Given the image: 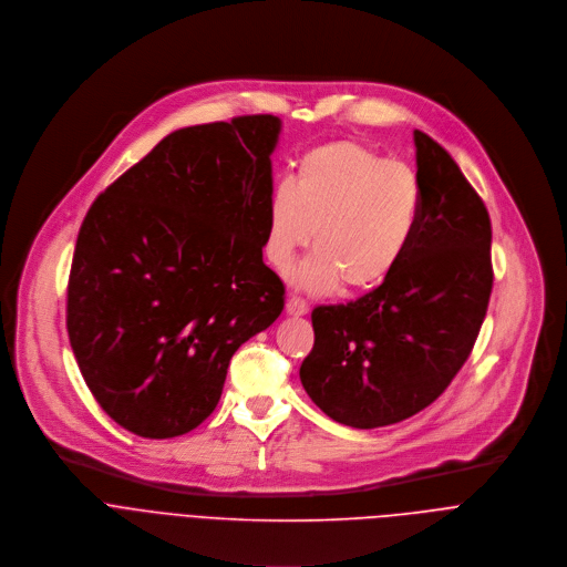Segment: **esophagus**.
Instances as JSON below:
<instances>
[{"label":"esophagus","instance_id":"34e87169","mask_svg":"<svg viewBox=\"0 0 567 567\" xmlns=\"http://www.w3.org/2000/svg\"><path fill=\"white\" fill-rule=\"evenodd\" d=\"M286 312L292 315V317H301V315L308 312V303H306L303 299H299V297H288V301H286Z\"/></svg>","mask_w":567,"mask_h":567}]
</instances>
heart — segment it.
<instances>
[{
	"label": "heart",
	"mask_w": 567,
	"mask_h": 567,
	"mask_svg": "<svg viewBox=\"0 0 567 567\" xmlns=\"http://www.w3.org/2000/svg\"><path fill=\"white\" fill-rule=\"evenodd\" d=\"M420 216L422 187L409 165L358 141H332L306 152L292 183L272 189L264 252L288 272L312 239L315 252L295 272L301 290L323 295L342 281L369 290L404 259Z\"/></svg>",
	"instance_id": "obj_1"
}]
</instances>
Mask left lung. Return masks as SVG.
Masks as SVG:
<instances>
[{
  "label": "left lung",
  "instance_id": "left-lung-1",
  "mask_svg": "<svg viewBox=\"0 0 567 567\" xmlns=\"http://www.w3.org/2000/svg\"><path fill=\"white\" fill-rule=\"evenodd\" d=\"M417 233L398 268L351 303L312 310L299 378L334 422L375 429L429 406L467 362L492 295V220L433 138L413 132Z\"/></svg>",
  "mask_w": 567,
  "mask_h": 567
}]
</instances>
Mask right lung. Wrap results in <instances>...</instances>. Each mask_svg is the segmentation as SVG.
I'll use <instances>...</instances> for the list:
<instances>
[{"instance_id":"obj_1","label":"right lung","mask_w":567,"mask_h":567,"mask_svg":"<svg viewBox=\"0 0 567 567\" xmlns=\"http://www.w3.org/2000/svg\"><path fill=\"white\" fill-rule=\"evenodd\" d=\"M279 132L277 116L172 132L82 220L71 349L104 413L141 437L196 429L237 349L284 310L264 264Z\"/></svg>"}]
</instances>
